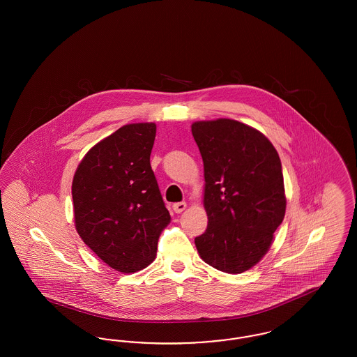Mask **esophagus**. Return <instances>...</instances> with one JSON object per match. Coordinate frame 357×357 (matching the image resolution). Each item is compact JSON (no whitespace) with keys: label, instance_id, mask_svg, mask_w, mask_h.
Segmentation results:
<instances>
[{"label":"esophagus","instance_id":"34e87169","mask_svg":"<svg viewBox=\"0 0 357 357\" xmlns=\"http://www.w3.org/2000/svg\"><path fill=\"white\" fill-rule=\"evenodd\" d=\"M186 202H178V204H172V208H174V211L176 214H179V213H182L186 208Z\"/></svg>","mask_w":357,"mask_h":357}]
</instances>
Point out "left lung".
Segmentation results:
<instances>
[{"instance_id":"obj_1","label":"left lung","mask_w":357,"mask_h":357,"mask_svg":"<svg viewBox=\"0 0 357 357\" xmlns=\"http://www.w3.org/2000/svg\"><path fill=\"white\" fill-rule=\"evenodd\" d=\"M191 132L204 160L208 218L195 246L210 266L245 272L266 255L285 215L280 156L266 136L237 120L197 121Z\"/></svg>"}]
</instances>
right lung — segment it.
Segmentation results:
<instances>
[{
    "label": "right lung",
    "mask_w": 357,
    "mask_h": 357,
    "mask_svg": "<svg viewBox=\"0 0 357 357\" xmlns=\"http://www.w3.org/2000/svg\"><path fill=\"white\" fill-rule=\"evenodd\" d=\"M155 134L153 123L123 126L86 153L73 176L76 230L118 272L149 266L170 222L150 163Z\"/></svg>",
    "instance_id": "obj_1"
}]
</instances>
